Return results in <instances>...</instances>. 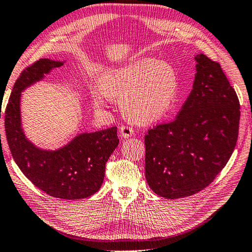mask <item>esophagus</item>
Listing matches in <instances>:
<instances>
[{"label":"esophagus","mask_w":252,"mask_h":252,"mask_svg":"<svg viewBox=\"0 0 252 252\" xmlns=\"http://www.w3.org/2000/svg\"><path fill=\"white\" fill-rule=\"evenodd\" d=\"M120 135L125 138L131 137L132 135H134L133 127L128 126H120Z\"/></svg>","instance_id":"obj_1"}]
</instances>
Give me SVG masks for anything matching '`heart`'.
<instances>
[{"mask_svg":"<svg viewBox=\"0 0 252 252\" xmlns=\"http://www.w3.org/2000/svg\"><path fill=\"white\" fill-rule=\"evenodd\" d=\"M178 88L177 74L169 64L146 58L107 73L102 85L91 89V97L97 107H104L114 97L121 98L128 118L149 124L171 109Z\"/></svg>","mask_w":252,"mask_h":252,"instance_id":"1","label":"heart"}]
</instances>
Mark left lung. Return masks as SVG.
I'll use <instances>...</instances> for the list:
<instances>
[{
    "label": "left lung",
    "instance_id": "obj_1",
    "mask_svg": "<svg viewBox=\"0 0 252 252\" xmlns=\"http://www.w3.org/2000/svg\"><path fill=\"white\" fill-rule=\"evenodd\" d=\"M192 91L176 118L145 135L146 180L156 194L190 196L212 184L238 137L241 105L219 62L196 56Z\"/></svg>",
    "mask_w": 252,
    "mask_h": 252
}]
</instances>
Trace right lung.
Returning a JSON list of instances; mask_svg holds the SVG:
<instances>
[{
	"instance_id": "right-lung-1",
	"label": "right lung",
	"mask_w": 252,
	"mask_h": 252,
	"mask_svg": "<svg viewBox=\"0 0 252 252\" xmlns=\"http://www.w3.org/2000/svg\"><path fill=\"white\" fill-rule=\"evenodd\" d=\"M62 64L39 59L23 69L5 108V133L16 164L35 187L50 196L79 200L91 196L101 188L105 165L119 144L117 126L80 134L56 151L35 147L20 126V92Z\"/></svg>"
}]
</instances>
